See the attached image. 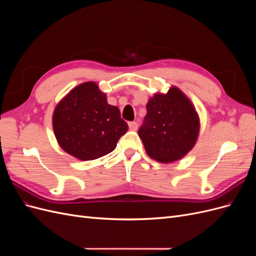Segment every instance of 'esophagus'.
<instances>
[{
	"mask_svg": "<svg viewBox=\"0 0 256 256\" xmlns=\"http://www.w3.org/2000/svg\"><path fill=\"white\" fill-rule=\"evenodd\" d=\"M129 128H130V130H134V131H136V129H138V122H130L129 124Z\"/></svg>",
	"mask_w": 256,
	"mask_h": 256,
	"instance_id": "34e87169",
	"label": "esophagus"
}]
</instances>
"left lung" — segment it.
I'll return each instance as SVG.
<instances>
[{"label": "left lung", "mask_w": 256, "mask_h": 256, "mask_svg": "<svg viewBox=\"0 0 256 256\" xmlns=\"http://www.w3.org/2000/svg\"><path fill=\"white\" fill-rule=\"evenodd\" d=\"M146 110L138 136L152 159L170 164L193 148L200 131L198 115L180 88L172 86L166 94H154Z\"/></svg>", "instance_id": "1"}]
</instances>
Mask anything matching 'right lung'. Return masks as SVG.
Segmentation results:
<instances>
[{
  "label": "right lung",
  "mask_w": 256,
  "mask_h": 256,
  "mask_svg": "<svg viewBox=\"0 0 256 256\" xmlns=\"http://www.w3.org/2000/svg\"><path fill=\"white\" fill-rule=\"evenodd\" d=\"M53 130L60 146L80 160H94L113 152L128 130L118 106L95 82L72 90L53 112Z\"/></svg>",
  "instance_id": "right-lung-1"
}]
</instances>
